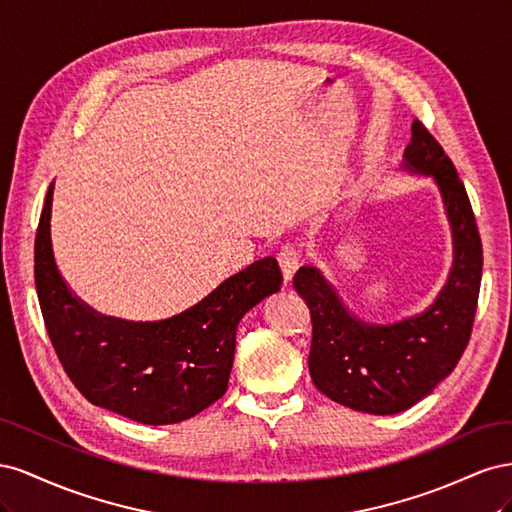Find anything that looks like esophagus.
<instances>
[{
	"label": "esophagus",
	"instance_id": "1",
	"mask_svg": "<svg viewBox=\"0 0 512 512\" xmlns=\"http://www.w3.org/2000/svg\"><path fill=\"white\" fill-rule=\"evenodd\" d=\"M299 260H301V254L294 245H282V250L277 252V262H280L282 267V273H284V282H290L294 271L299 269Z\"/></svg>",
	"mask_w": 512,
	"mask_h": 512
}]
</instances>
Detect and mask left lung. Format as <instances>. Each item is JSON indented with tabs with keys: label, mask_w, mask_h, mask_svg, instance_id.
I'll list each match as a JSON object with an SVG mask.
<instances>
[{
	"label": "left lung",
	"mask_w": 512,
	"mask_h": 512,
	"mask_svg": "<svg viewBox=\"0 0 512 512\" xmlns=\"http://www.w3.org/2000/svg\"><path fill=\"white\" fill-rule=\"evenodd\" d=\"M404 166L431 175L453 228L455 260L427 312L378 327L354 318L314 267H301L294 288L312 314L309 374L320 393L369 414H397L427 397L466 350L483 275V243L466 185L433 134L414 119Z\"/></svg>",
	"instance_id": "left-lung-1"
}]
</instances>
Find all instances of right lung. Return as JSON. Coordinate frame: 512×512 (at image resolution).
<instances>
[{
  "label": "right lung",
  "instance_id": "right-lung-1",
  "mask_svg": "<svg viewBox=\"0 0 512 512\" xmlns=\"http://www.w3.org/2000/svg\"><path fill=\"white\" fill-rule=\"evenodd\" d=\"M51 200L53 183L36 232L34 277L46 333L76 389L94 406L147 425L179 423L215 404L228 389L239 320L282 286L277 260L254 262L175 318H106L61 280L51 247Z\"/></svg>",
  "mask_w": 512,
  "mask_h": 512
}]
</instances>
